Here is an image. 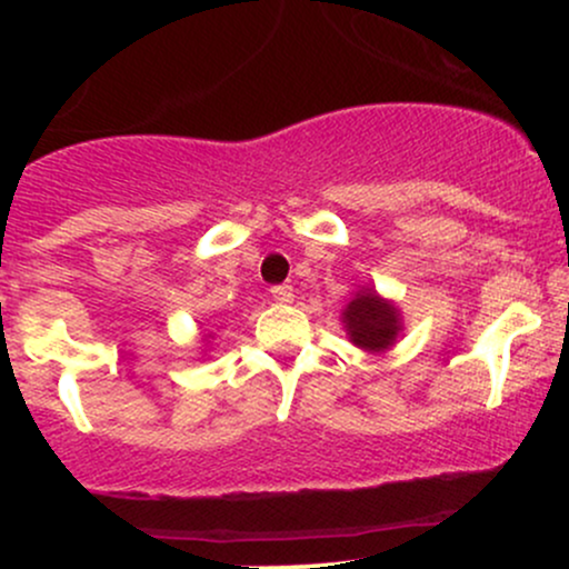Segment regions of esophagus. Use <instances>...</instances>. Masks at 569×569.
Listing matches in <instances>:
<instances>
[{"mask_svg":"<svg viewBox=\"0 0 569 569\" xmlns=\"http://www.w3.org/2000/svg\"><path fill=\"white\" fill-rule=\"evenodd\" d=\"M270 293H272V299H276V302H293V289L291 286H272L270 289Z\"/></svg>","mask_w":569,"mask_h":569,"instance_id":"obj_1","label":"esophagus"}]
</instances>
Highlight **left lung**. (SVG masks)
<instances>
[{
	"mask_svg": "<svg viewBox=\"0 0 569 569\" xmlns=\"http://www.w3.org/2000/svg\"><path fill=\"white\" fill-rule=\"evenodd\" d=\"M345 331L356 348L382 352L401 335V312L393 302L382 299L375 289H361L342 312Z\"/></svg>",
	"mask_w": 569,
	"mask_h": 569,
	"instance_id": "8db88e82",
	"label": "left lung"
}]
</instances>
